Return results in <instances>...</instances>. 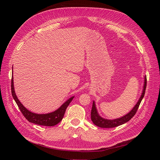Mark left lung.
I'll list each match as a JSON object with an SVG mask.
<instances>
[{"label": "left lung", "instance_id": "8db88e82", "mask_svg": "<svg viewBox=\"0 0 160 160\" xmlns=\"http://www.w3.org/2000/svg\"><path fill=\"white\" fill-rule=\"evenodd\" d=\"M146 85H147V78H146V76H145L143 90L138 102H137V104L135 105L133 109L128 113H127L125 116L122 117L121 118H119L114 119V120H108V119L102 118L99 115V113L98 112V110L96 107L95 102L93 101L92 108V110H91V120H92L94 124L101 128H113V127H116L119 125H123L127 123V122H128L135 115L137 111H138L139 108V106L145 94Z\"/></svg>", "mask_w": 160, "mask_h": 160}]
</instances>
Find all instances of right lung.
I'll return each instance as SVG.
<instances>
[{
  "label": "right lung",
  "instance_id": "right-lung-1",
  "mask_svg": "<svg viewBox=\"0 0 160 160\" xmlns=\"http://www.w3.org/2000/svg\"><path fill=\"white\" fill-rule=\"evenodd\" d=\"M11 93H12L13 99L16 102L21 112L28 122L37 125H42V126H48V127L54 126L58 123H59L62 120L67 107L70 104V103L72 102V101L74 98V96L70 98L65 102H64L60 108H59L57 110L52 112H49L47 114H37L28 110L21 103V102L18 99L14 91L13 76L12 77V79H11Z\"/></svg>",
  "mask_w": 160,
  "mask_h": 160
}]
</instances>
